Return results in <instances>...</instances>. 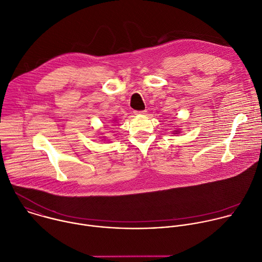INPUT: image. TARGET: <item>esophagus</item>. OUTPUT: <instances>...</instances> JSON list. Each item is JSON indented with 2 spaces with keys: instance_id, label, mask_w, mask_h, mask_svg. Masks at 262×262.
<instances>
[{
  "instance_id": "esophagus-1",
  "label": "esophagus",
  "mask_w": 262,
  "mask_h": 262,
  "mask_svg": "<svg viewBox=\"0 0 262 262\" xmlns=\"http://www.w3.org/2000/svg\"><path fill=\"white\" fill-rule=\"evenodd\" d=\"M136 115H144L146 114V110H143V111H135L134 112Z\"/></svg>"
}]
</instances>
